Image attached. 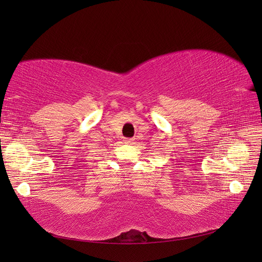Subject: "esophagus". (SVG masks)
<instances>
[{"label": "esophagus", "mask_w": 262, "mask_h": 262, "mask_svg": "<svg viewBox=\"0 0 262 262\" xmlns=\"http://www.w3.org/2000/svg\"><path fill=\"white\" fill-rule=\"evenodd\" d=\"M124 143H126V144H133L134 143V140L133 139H125L124 140Z\"/></svg>", "instance_id": "obj_1"}]
</instances>
